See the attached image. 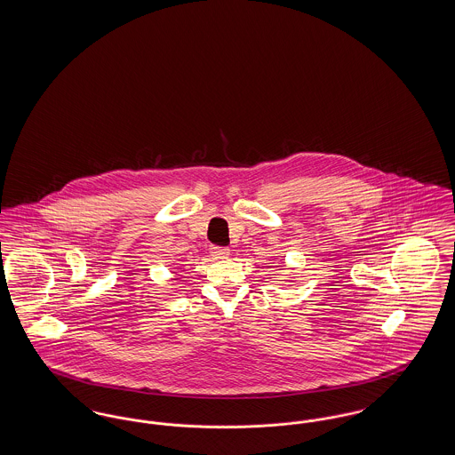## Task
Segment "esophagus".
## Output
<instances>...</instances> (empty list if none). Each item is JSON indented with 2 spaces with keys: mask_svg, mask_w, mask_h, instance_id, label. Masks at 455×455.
Returning a JSON list of instances; mask_svg holds the SVG:
<instances>
[{
  "mask_svg": "<svg viewBox=\"0 0 455 455\" xmlns=\"http://www.w3.org/2000/svg\"><path fill=\"white\" fill-rule=\"evenodd\" d=\"M210 254H212L215 259H227V258L230 256V251H228L227 247H218V245H213V247L210 249Z\"/></svg>",
  "mask_w": 455,
  "mask_h": 455,
  "instance_id": "obj_1",
  "label": "esophagus"
}]
</instances>
